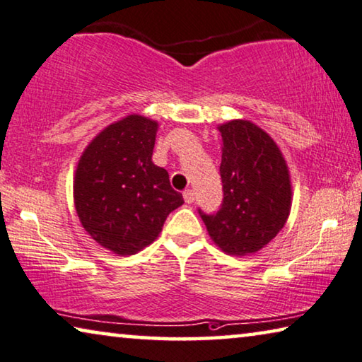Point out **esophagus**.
I'll use <instances>...</instances> for the list:
<instances>
[{
  "mask_svg": "<svg viewBox=\"0 0 362 362\" xmlns=\"http://www.w3.org/2000/svg\"><path fill=\"white\" fill-rule=\"evenodd\" d=\"M183 199H185V203H193V202H195V193H193V190L188 188V190L183 192Z\"/></svg>",
  "mask_w": 362,
  "mask_h": 362,
  "instance_id": "1",
  "label": "esophagus"
}]
</instances>
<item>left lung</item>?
Instances as JSON below:
<instances>
[{"instance_id": "obj_1", "label": "left lung", "mask_w": 362, "mask_h": 362, "mask_svg": "<svg viewBox=\"0 0 362 362\" xmlns=\"http://www.w3.org/2000/svg\"><path fill=\"white\" fill-rule=\"evenodd\" d=\"M223 138L218 213L199 209L213 242L228 255L262 250L284 228L293 202L289 170L281 151L267 132L249 120L218 127Z\"/></svg>"}]
</instances>
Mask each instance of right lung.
<instances>
[{"instance_id":"obj_1","label":"right lung","mask_w":362,"mask_h":362,"mask_svg":"<svg viewBox=\"0 0 362 362\" xmlns=\"http://www.w3.org/2000/svg\"><path fill=\"white\" fill-rule=\"evenodd\" d=\"M158 122L128 115L97 134L81 156L73 193L78 218L97 244L133 255L153 244L183 204L169 174L153 163Z\"/></svg>"}]
</instances>
